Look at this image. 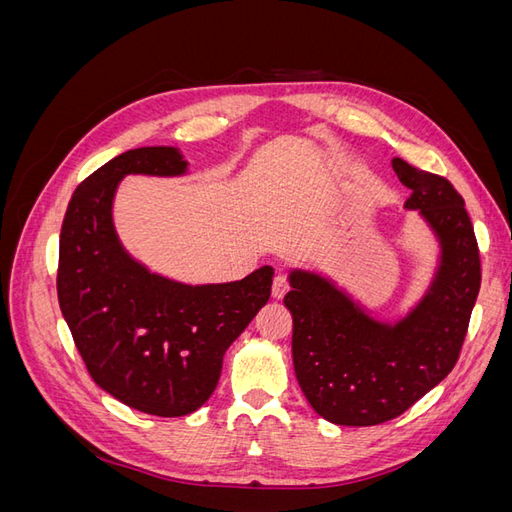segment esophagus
Listing matches in <instances>:
<instances>
[{
	"instance_id": "1",
	"label": "esophagus",
	"mask_w": 512,
	"mask_h": 512,
	"mask_svg": "<svg viewBox=\"0 0 512 512\" xmlns=\"http://www.w3.org/2000/svg\"><path fill=\"white\" fill-rule=\"evenodd\" d=\"M288 280L284 275H275V280H273V288H271V294H273V299H282L284 294L288 292Z\"/></svg>"
}]
</instances>
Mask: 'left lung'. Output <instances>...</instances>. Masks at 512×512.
Masks as SVG:
<instances>
[{"label": "left lung", "mask_w": 512, "mask_h": 512, "mask_svg": "<svg viewBox=\"0 0 512 512\" xmlns=\"http://www.w3.org/2000/svg\"><path fill=\"white\" fill-rule=\"evenodd\" d=\"M412 190L436 243V267L418 299L384 318L312 267L288 271L284 305L292 316V367L305 399L324 421L371 427L404 414L457 363L480 288V258L463 198L446 179L391 162Z\"/></svg>", "instance_id": "obj_1"}]
</instances>
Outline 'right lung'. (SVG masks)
<instances>
[{"label": "right lung", "instance_id": "right-lung-1", "mask_svg": "<svg viewBox=\"0 0 512 512\" xmlns=\"http://www.w3.org/2000/svg\"><path fill=\"white\" fill-rule=\"evenodd\" d=\"M128 175L185 177L190 162L177 147H138L76 188L59 237V307L102 391L138 412L185 416L213 395L226 350L267 305L273 267L196 286L151 271L115 228Z\"/></svg>", "mask_w": 512, "mask_h": 512}]
</instances>
